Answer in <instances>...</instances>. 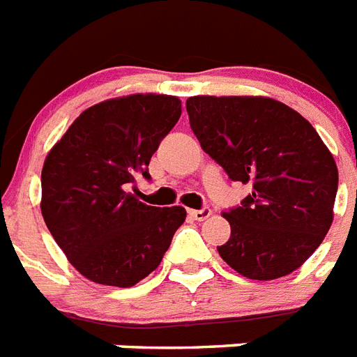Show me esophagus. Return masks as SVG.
Returning <instances> with one entry per match:
<instances>
[{"instance_id": "34e87169", "label": "esophagus", "mask_w": 357, "mask_h": 357, "mask_svg": "<svg viewBox=\"0 0 357 357\" xmlns=\"http://www.w3.org/2000/svg\"><path fill=\"white\" fill-rule=\"evenodd\" d=\"M188 213H190L195 221H204V219H208L210 215H212V210H210L208 206H204L201 208V210H190Z\"/></svg>"}]
</instances>
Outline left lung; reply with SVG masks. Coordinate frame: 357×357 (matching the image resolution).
Returning <instances> with one entry per match:
<instances>
[{
	"label": "left lung",
	"mask_w": 357,
	"mask_h": 357,
	"mask_svg": "<svg viewBox=\"0 0 357 357\" xmlns=\"http://www.w3.org/2000/svg\"><path fill=\"white\" fill-rule=\"evenodd\" d=\"M202 151L252 192L223 218L219 256L239 275L275 280L298 269L333 221L337 165L298 112L271 98L195 96L186 101Z\"/></svg>",
	"instance_id": "1"
}]
</instances>
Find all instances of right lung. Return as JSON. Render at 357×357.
<instances>
[{
  "instance_id": "right-lung-1",
  "label": "right lung",
  "mask_w": 357,
  "mask_h": 357,
  "mask_svg": "<svg viewBox=\"0 0 357 357\" xmlns=\"http://www.w3.org/2000/svg\"><path fill=\"white\" fill-rule=\"evenodd\" d=\"M182 114L181 99L134 93L86 108L45 156L42 215L88 280L130 287L160 265L182 206H147L129 188Z\"/></svg>"
}]
</instances>
